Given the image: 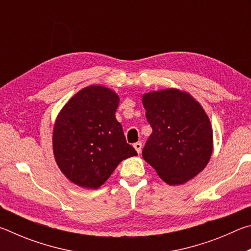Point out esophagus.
I'll return each instance as SVG.
<instances>
[{"instance_id": "obj_1", "label": "esophagus", "mask_w": 251, "mask_h": 251, "mask_svg": "<svg viewBox=\"0 0 251 251\" xmlns=\"http://www.w3.org/2000/svg\"><path fill=\"white\" fill-rule=\"evenodd\" d=\"M142 146H143V145H142L141 142H137V143L134 144V148L136 150V151L138 152V154L142 151Z\"/></svg>"}]
</instances>
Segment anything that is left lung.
<instances>
[{
  "mask_svg": "<svg viewBox=\"0 0 251 251\" xmlns=\"http://www.w3.org/2000/svg\"><path fill=\"white\" fill-rule=\"evenodd\" d=\"M152 128L143 157L169 185L192 179L206 167L212 152V129L201 104L175 88L143 96Z\"/></svg>",
  "mask_w": 251,
  "mask_h": 251,
  "instance_id": "obj_1",
  "label": "left lung"
}]
</instances>
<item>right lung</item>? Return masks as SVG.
Returning <instances> with one entry per match:
<instances>
[{"instance_id":"right-lung-1","label":"right lung","mask_w":251,"mask_h":251,"mask_svg":"<svg viewBox=\"0 0 251 251\" xmlns=\"http://www.w3.org/2000/svg\"><path fill=\"white\" fill-rule=\"evenodd\" d=\"M120 97L103 86H88L69 100L55 122V160L69 179L96 189L123 159L136 156L115 112Z\"/></svg>"}]
</instances>
